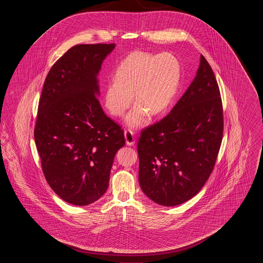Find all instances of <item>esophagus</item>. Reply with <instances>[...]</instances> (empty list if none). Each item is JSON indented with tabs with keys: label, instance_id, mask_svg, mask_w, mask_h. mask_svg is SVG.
Masks as SVG:
<instances>
[{
	"label": "esophagus",
	"instance_id": "34e87169",
	"mask_svg": "<svg viewBox=\"0 0 263 263\" xmlns=\"http://www.w3.org/2000/svg\"><path fill=\"white\" fill-rule=\"evenodd\" d=\"M124 137H125L126 144L128 146H133L135 144V137L131 130H126L124 132Z\"/></svg>",
	"mask_w": 263,
	"mask_h": 263
}]
</instances>
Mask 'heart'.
Wrapping results in <instances>:
<instances>
[{"label":"heart","mask_w":263,"mask_h":263,"mask_svg":"<svg viewBox=\"0 0 263 263\" xmlns=\"http://www.w3.org/2000/svg\"><path fill=\"white\" fill-rule=\"evenodd\" d=\"M181 80V65L172 53L154 55L136 51L117 67L113 81L103 90L106 109L113 116H122L134 100V108L126 118L127 125L138 128L148 121L149 112H165L175 100Z\"/></svg>","instance_id":"b5f03b06"}]
</instances>
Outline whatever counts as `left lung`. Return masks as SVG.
I'll return each instance as SVG.
<instances>
[{
	"instance_id": "left-lung-1",
	"label": "left lung",
	"mask_w": 263,
	"mask_h": 263,
	"mask_svg": "<svg viewBox=\"0 0 263 263\" xmlns=\"http://www.w3.org/2000/svg\"><path fill=\"white\" fill-rule=\"evenodd\" d=\"M223 130L219 86L201 55L196 77L172 111L141 131L137 149L143 192L163 206L194 197L212 173Z\"/></svg>"
}]
</instances>
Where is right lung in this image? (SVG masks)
I'll return each mask as SVG.
<instances>
[{
    "instance_id": "obj_1",
    "label": "right lung",
    "mask_w": 263,
    "mask_h": 263,
    "mask_svg": "<svg viewBox=\"0 0 263 263\" xmlns=\"http://www.w3.org/2000/svg\"><path fill=\"white\" fill-rule=\"evenodd\" d=\"M115 44L75 45L45 79L34 140L44 176L64 201L86 206L109 183L115 154L125 145L123 130L103 112L98 75Z\"/></svg>"
}]
</instances>
